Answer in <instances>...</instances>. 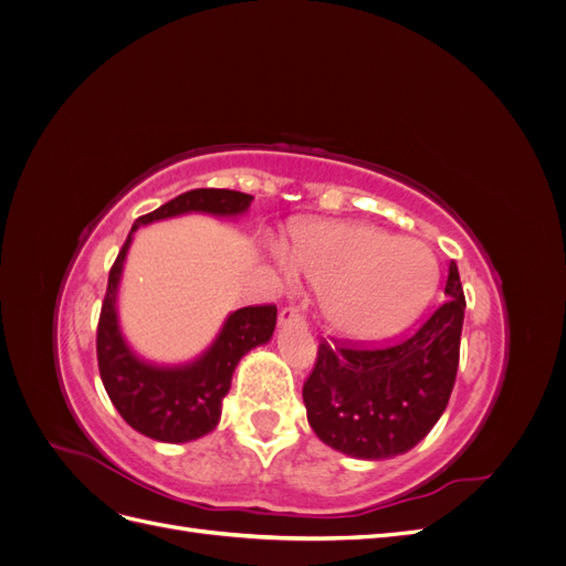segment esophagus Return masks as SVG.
Listing matches in <instances>:
<instances>
[{
  "label": "esophagus",
  "mask_w": 566,
  "mask_h": 566,
  "mask_svg": "<svg viewBox=\"0 0 566 566\" xmlns=\"http://www.w3.org/2000/svg\"><path fill=\"white\" fill-rule=\"evenodd\" d=\"M279 325L281 328H285V325H306V321L295 310V306H285V310H281V314H279Z\"/></svg>",
  "instance_id": "esophagus-1"
}]
</instances>
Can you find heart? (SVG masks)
Here are the masks:
<instances>
[{
	"mask_svg": "<svg viewBox=\"0 0 566 566\" xmlns=\"http://www.w3.org/2000/svg\"><path fill=\"white\" fill-rule=\"evenodd\" d=\"M285 260L321 293L325 323L349 339H380L399 331L432 297L439 279L424 243L364 221L300 227Z\"/></svg>",
	"mask_w": 566,
	"mask_h": 566,
	"instance_id": "heart-1",
	"label": "heart"
}]
</instances>
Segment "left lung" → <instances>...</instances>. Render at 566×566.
I'll list each match as a JSON object with an SVG mask.
<instances>
[{"instance_id":"left-lung-1","label":"left lung","mask_w":566,"mask_h":566,"mask_svg":"<svg viewBox=\"0 0 566 566\" xmlns=\"http://www.w3.org/2000/svg\"><path fill=\"white\" fill-rule=\"evenodd\" d=\"M439 310L397 345L361 349L321 342L302 399L316 437L358 460L401 455L427 437L451 399L465 295L449 264Z\"/></svg>"}]
</instances>
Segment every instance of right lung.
Returning <instances> with one entry per match:
<instances>
[{
	"label": "right lung",
	"mask_w": 566,
	"mask_h": 566,
	"mask_svg": "<svg viewBox=\"0 0 566 566\" xmlns=\"http://www.w3.org/2000/svg\"><path fill=\"white\" fill-rule=\"evenodd\" d=\"M252 196L229 188H196L160 205L134 221L127 241L111 269L101 306L96 356L98 373L123 420L144 437L163 443H186L210 434L221 418V401L241 358L262 347L276 328V306H243L221 323L212 345L186 364H153L136 354L119 328L117 293L134 231L153 221L181 214L235 219L248 212Z\"/></svg>",
	"instance_id": "right-lung-1"
}]
</instances>
